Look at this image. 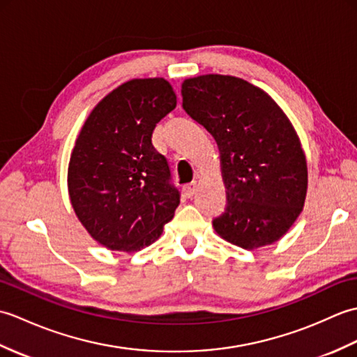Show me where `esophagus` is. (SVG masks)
<instances>
[{
  "instance_id": "1",
  "label": "esophagus",
  "mask_w": 357,
  "mask_h": 357,
  "mask_svg": "<svg viewBox=\"0 0 357 357\" xmlns=\"http://www.w3.org/2000/svg\"><path fill=\"white\" fill-rule=\"evenodd\" d=\"M196 192H198V184H196V183H190V184L184 185V193H185L187 198H193Z\"/></svg>"
}]
</instances>
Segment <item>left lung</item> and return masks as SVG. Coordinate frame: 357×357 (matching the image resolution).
Listing matches in <instances>:
<instances>
[{
	"label": "left lung",
	"instance_id": "obj_1",
	"mask_svg": "<svg viewBox=\"0 0 357 357\" xmlns=\"http://www.w3.org/2000/svg\"><path fill=\"white\" fill-rule=\"evenodd\" d=\"M183 107L213 136L227 188L216 233L245 250L279 241L301 215L307 161L282 109L250 82L202 75L183 82Z\"/></svg>",
	"mask_w": 357,
	"mask_h": 357
}]
</instances>
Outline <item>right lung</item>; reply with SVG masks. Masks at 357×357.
I'll return each instance as SVG.
<instances>
[{"instance_id": "right-lung-1", "label": "right lung", "mask_w": 357, "mask_h": 357, "mask_svg": "<svg viewBox=\"0 0 357 357\" xmlns=\"http://www.w3.org/2000/svg\"><path fill=\"white\" fill-rule=\"evenodd\" d=\"M174 107L169 81L132 79L102 98L82 126L67 185L75 213L101 245L138 252L172 221L181 196L151 133Z\"/></svg>"}]
</instances>
